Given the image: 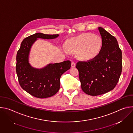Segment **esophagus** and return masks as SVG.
Here are the masks:
<instances>
[{
    "label": "esophagus",
    "mask_w": 133,
    "mask_h": 133,
    "mask_svg": "<svg viewBox=\"0 0 133 133\" xmlns=\"http://www.w3.org/2000/svg\"><path fill=\"white\" fill-rule=\"evenodd\" d=\"M71 67H72V68L75 67L76 65H75V63H74V62H71Z\"/></svg>",
    "instance_id": "obj_1"
}]
</instances>
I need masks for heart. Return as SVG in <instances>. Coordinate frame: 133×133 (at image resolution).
<instances>
[{"label":"heart","mask_w":133,"mask_h":133,"mask_svg":"<svg viewBox=\"0 0 133 133\" xmlns=\"http://www.w3.org/2000/svg\"><path fill=\"white\" fill-rule=\"evenodd\" d=\"M103 42L101 38L92 34H84L75 38L67 45V49L63 48V51L68 54V51L79 52L81 57L85 60L94 58L99 53Z\"/></svg>","instance_id":"b5f03b06"}]
</instances>
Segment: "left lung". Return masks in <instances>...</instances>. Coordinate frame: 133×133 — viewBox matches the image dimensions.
Here are the masks:
<instances>
[{
	"mask_svg": "<svg viewBox=\"0 0 133 133\" xmlns=\"http://www.w3.org/2000/svg\"><path fill=\"white\" fill-rule=\"evenodd\" d=\"M103 42L97 56L87 62H79L82 89L91 96H97L112 90L117 85L122 70V52L116 38L98 27Z\"/></svg>",
	"mask_w": 133,
	"mask_h": 133,
	"instance_id": "left-lung-1",
	"label": "left lung"
}]
</instances>
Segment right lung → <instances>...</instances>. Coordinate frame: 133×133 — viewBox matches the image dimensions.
<instances>
[{"mask_svg": "<svg viewBox=\"0 0 133 133\" xmlns=\"http://www.w3.org/2000/svg\"><path fill=\"white\" fill-rule=\"evenodd\" d=\"M58 36L41 32L33 34L23 40L17 53L16 69L19 83L24 90L35 97L54 96L59 90L61 76L70 68L69 61L50 63L42 68H35L29 63L31 47L38 39H53Z\"/></svg>", "mask_w": 133, "mask_h": 133, "instance_id": "add662e5", "label": "right lung"}]
</instances>
